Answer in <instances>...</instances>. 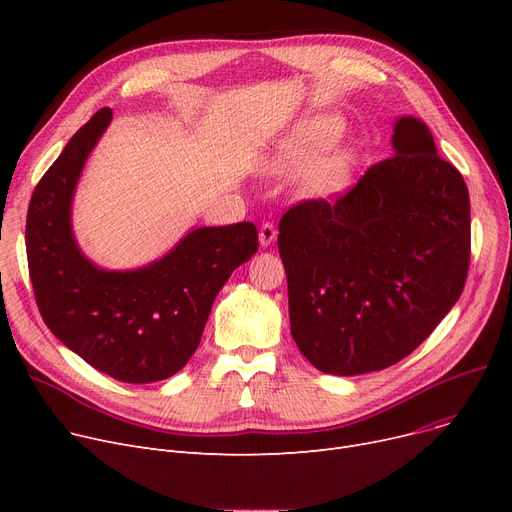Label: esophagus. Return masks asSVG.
Instances as JSON below:
<instances>
[{
  "label": "esophagus",
  "instance_id": "obj_1",
  "mask_svg": "<svg viewBox=\"0 0 512 512\" xmlns=\"http://www.w3.org/2000/svg\"><path fill=\"white\" fill-rule=\"evenodd\" d=\"M276 236H278L276 226H274L272 222H265V224L261 226V230H259V242H261V247H270L272 242L276 240Z\"/></svg>",
  "mask_w": 512,
  "mask_h": 512
}]
</instances>
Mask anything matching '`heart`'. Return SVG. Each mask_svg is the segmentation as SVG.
<instances>
[{
	"label": "heart",
	"mask_w": 512,
	"mask_h": 512,
	"mask_svg": "<svg viewBox=\"0 0 512 512\" xmlns=\"http://www.w3.org/2000/svg\"><path fill=\"white\" fill-rule=\"evenodd\" d=\"M334 126H315L301 139H294L284 147V151L276 159V168L282 174H301L305 172L319 153L328 147L334 137ZM348 176V157L344 153L330 155L321 159L309 176V188L317 195L334 193L336 188L344 184Z\"/></svg>",
	"instance_id": "1"
}]
</instances>
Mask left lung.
<instances>
[{"instance_id": "1", "label": "left lung", "mask_w": 512, "mask_h": 512, "mask_svg": "<svg viewBox=\"0 0 512 512\" xmlns=\"http://www.w3.org/2000/svg\"><path fill=\"white\" fill-rule=\"evenodd\" d=\"M392 147L346 195L294 205L278 226L290 332L324 373L405 359L465 288L471 211L461 172L417 118L396 120Z\"/></svg>"}]
</instances>
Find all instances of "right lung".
I'll return each instance as SVG.
<instances>
[{
	"label": "right lung",
	"mask_w": 512,
	"mask_h": 512,
	"mask_svg": "<svg viewBox=\"0 0 512 512\" xmlns=\"http://www.w3.org/2000/svg\"><path fill=\"white\" fill-rule=\"evenodd\" d=\"M112 120L99 110L43 174L26 215V259L47 328L80 359L126 384H151L193 357L218 292L257 253V228H195L161 259L107 272L80 253L70 224L74 188Z\"/></svg>",
	"instance_id": "right-lung-1"
}]
</instances>
